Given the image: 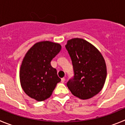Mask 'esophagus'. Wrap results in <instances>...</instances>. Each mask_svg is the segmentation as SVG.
Instances as JSON below:
<instances>
[{
  "mask_svg": "<svg viewBox=\"0 0 125 125\" xmlns=\"http://www.w3.org/2000/svg\"><path fill=\"white\" fill-rule=\"evenodd\" d=\"M65 78H63L61 79V82L62 83H63L65 82Z\"/></svg>",
  "mask_w": 125,
  "mask_h": 125,
  "instance_id": "34e87169",
  "label": "esophagus"
}]
</instances>
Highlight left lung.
Masks as SVG:
<instances>
[{
	"label": "left lung",
	"mask_w": 125,
	"mask_h": 125,
	"mask_svg": "<svg viewBox=\"0 0 125 125\" xmlns=\"http://www.w3.org/2000/svg\"><path fill=\"white\" fill-rule=\"evenodd\" d=\"M73 65L74 76L66 85L81 99L93 97L102 90L107 77L104 59L95 47L84 39L74 38L65 45Z\"/></svg>",
	"instance_id": "1"
}]
</instances>
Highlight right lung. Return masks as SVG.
I'll return each mask as SVG.
<instances>
[{"instance_id":"obj_1","label":"right lung","mask_w":125,"mask_h":125,"mask_svg":"<svg viewBox=\"0 0 125 125\" xmlns=\"http://www.w3.org/2000/svg\"><path fill=\"white\" fill-rule=\"evenodd\" d=\"M61 48L57 43L42 41L36 43L26 53L21 65L20 79L23 91L30 97L38 101L48 99L61 81L57 70L51 64Z\"/></svg>"}]
</instances>
